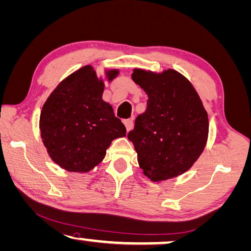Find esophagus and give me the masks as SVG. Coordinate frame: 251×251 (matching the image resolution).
Segmentation results:
<instances>
[{
  "label": "esophagus",
  "instance_id": "esophagus-1",
  "mask_svg": "<svg viewBox=\"0 0 251 251\" xmlns=\"http://www.w3.org/2000/svg\"><path fill=\"white\" fill-rule=\"evenodd\" d=\"M124 124H125V126H126L127 132H129V130L133 128V126H134V122L132 121V119H125V121H124Z\"/></svg>",
  "mask_w": 251,
  "mask_h": 251
}]
</instances>
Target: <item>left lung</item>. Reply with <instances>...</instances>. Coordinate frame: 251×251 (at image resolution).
<instances>
[{"label": "left lung", "mask_w": 251, "mask_h": 251, "mask_svg": "<svg viewBox=\"0 0 251 251\" xmlns=\"http://www.w3.org/2000/svg\"><path fill=\"white\" fill-rule=\"evenodd\" d=\"M132 78L149 96L146 110L127 135L140 168L152 182L181 176L192 168L208 141V113L200 96L174 69L135 68Z\"/></svg>", "instance_id": "left-lung-1"}]
</instances>
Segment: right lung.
<instances>
[{
  "label": "right lung",
  "instance_id": "obj_1",
  "mask_svg": "<svg viewBox=\"0 0 251 251\" xmlns=\"http://www.w3.org/2000/svg\"><path fill=\"white\" fill-rule=\"evenodd\" d=\"M118 69H106L111 81ZM105 79L87 65L55 87L42 106L39 128L43 145L55 164L74 173H87L104 160L115 138L126 127L102 99Z\"/></svg>",
  "mask_w": 251,
  "mask_h": 251
}]
</instances>
